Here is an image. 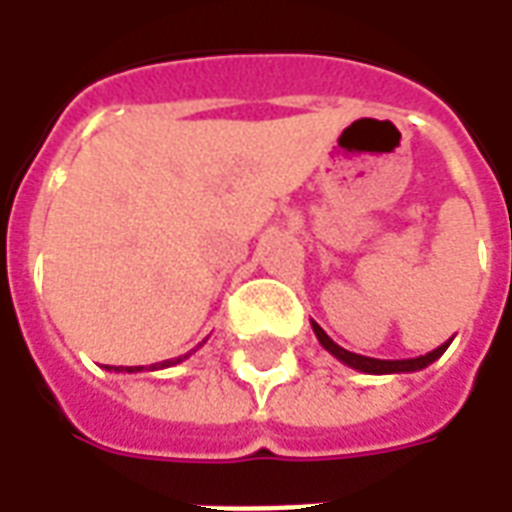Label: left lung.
I'll return each mask as SVG.
<instances>
[{"label":"left lung","mask_w":512,"mask_h":512,"mask_svg":"<svg viewBox=\"0 0 512 512\" xmlns=\"http://www.w3.org/2000/svg\"><path fill=\"white\" fill-rule=\"evenodd\" d=\"M312 332H315V337H318V343L329 351V354L334 356V359H340L343 365L354 367V370H359V373H370V376H392V373H417V370H422V367L433 365L436 359H439L444 351H447V345L452 343V340H447L444 345H439L436 351H430V354L425 356H417V359H373V356H359V354H351V351H345V348H340V345L334 343L329 334L323 332L318 323L312 321Z\"/></svg>","instance_id":"left-lung-1"}]
</instances>
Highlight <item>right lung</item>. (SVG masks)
<instances>
[{
	"label": "right lung",
	"instance_id": "right-lung-1",
	"mask_svg": "<svg viewBox=\"0 0 512 512\" xmlns=\"http://www.w3.org/2000/svg\"><path fill=\"white\" fill-rule=\"evenodd\" d=\"M197 348H200V345H197ZM197 348H194V351H197ZM194 351L178 356V359H167V362H158V365H150V370H164V367L180 365V362H183V359H189V356L194 354ZM142 370H145V367H115V373H142Z\"/></svg>",
	"mask_w": 512,
	"mask_h": 512
}]
</instances>
